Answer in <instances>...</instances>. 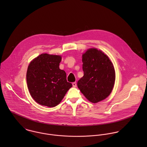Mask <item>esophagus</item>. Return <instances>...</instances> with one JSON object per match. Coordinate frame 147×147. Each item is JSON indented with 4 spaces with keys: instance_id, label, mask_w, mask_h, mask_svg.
Wrapping results in <instances>:
<instances>
[{
    "instance_id": "obj_1",
    "label": "esophagus",
    "mask_w": 147,
    "mask_h": 147,
    "mask_svg": "<svg viewBox=\"0 0 147 147\" xmlns=\"http://www.w3.org/2000/svg\"><path fill=\"white\" fill-rule=\"evenodd\" d=\"M72 85H73V86H74V88H76V87L77 86V84H76V82H74V83H72Z\"/></svg>"
}]
</instances>
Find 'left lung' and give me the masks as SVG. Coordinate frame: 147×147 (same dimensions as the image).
Instances as JSON below:
<instances>
[{
  "mask_svg": "<svg viewBox=\"0 0 147 147\" xmlns=\"http://www.w3.org/2000/svg\"><path fill=\"white\" fill-rule=\"evenodd\" d=\"M84 76L78 87L92 103L106 98L111 93L115 80L114 65L107 55L96 48L88 49L82 55Z\"/></svg>",
  "mask_w": 147,
  "mask_h": 147,
  "instance_id": "obj_1",
  "label": "left lung"
}]
</instances>
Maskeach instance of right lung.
<instances>
[{
	"label": "right lung",
	"mask_w": 147,
	"mask_h": 147,
	"mask_svg": "<svg viewBox=\"0 0 147 147\" xmlns=\"http://www.w3.org/2000/svg\"><path fill=\"white\" fill-rule=\"evenodd\" d=\"M62 56L43 53L28 65L26 82L29 93L38 104L47 107L58 105L72 85L59 68Z\"/></svg>",
	"instance_id": "right-lung-1"
}]
</instances>
